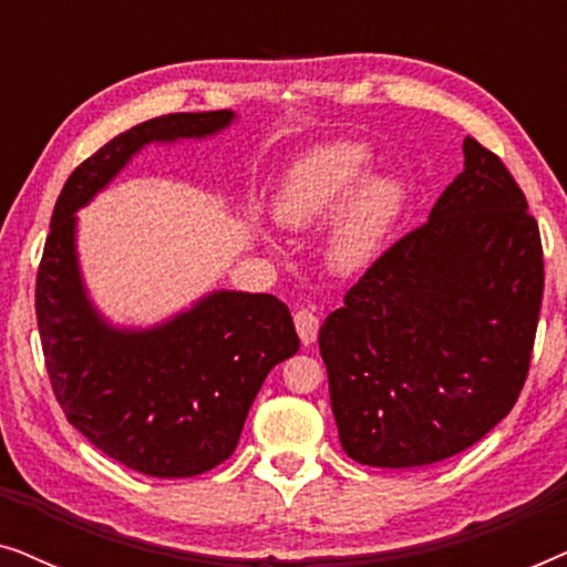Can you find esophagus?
Returning a JSON list of instances; mask_svg holds the SVG:
<instances>
[{"instance_id":"esophagus-1","label":"esophagus","mask_w":567,"mask_h":567,"mask_svg":"<svg viewBox=\"0 0 567 567\" xmlns=\"http://www.w3.org/2000/svg\"><path fill=\"white\" fill-rule=\"evenodd\" d=\"M293 324H297L301 343L312 346L317 340V332H320V317H317L312 309H299V312L293 315Z\"/></svg>"}]
</instances>
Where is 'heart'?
Returning <instances> with one entry per match:
<instances>
[{"mask_svg": "<svg viewBox=\"0 0 567 567\" xmlns=\"http://www.w3.org/2000/svg\"><path fill=\"white\" fill-rule=\"evenodd\" d=\"M371 154L359 142H332L309 150L284 175L274 216L286 229H307L330 214L324 255L338 270L371 260L398 219L405 188L392 175H364Z\"/></svg>", "mask_w": 567, "mask_h": 567, "instance_id": "1", "label": "heart"}]
</instances>
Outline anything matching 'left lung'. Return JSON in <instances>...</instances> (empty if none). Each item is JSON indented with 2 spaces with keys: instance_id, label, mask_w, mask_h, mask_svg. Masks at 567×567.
Wrapping results in <instances>:
<instances>
[{
  "instance_id": "1",
  "label": "left lung",
  "mask_w": 567,
  "mask_h": 567,
  "mask_svg": "<svg viewBox=\"0 0 567 567\" xmlns=\"http://www.w3.org/2000/svg\"><path fill=\"white\" fill-rule=\"evenodd\" d=\"M537 219L498 154L464 138V169L320 328L346 454L423 467L464 452L516 405L537 336Z\"/></svg>"
}]
</instances>
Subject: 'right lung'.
Here are the masks:
<instances>
[{"mask_svg": "<svg viewBox=\"0 0 567 567\" xmlns=\"http://www.w3.org/2000/svg\"><path fill=\"white\" fill-rule=\"evenodd\" d=\"M235 113H169L128 128L69 175L35 278L53 394L100 452L152 477H193L229 460L268 371L299 351L291 312L270 293L214 291L150 330L107 324L84 293L74 212L152 142L204 138Z\"/></svg>", "mask_w": 567, "mask_h": 567, "instance_id": "obj_1", "label": "right lung"}]
</instances>
